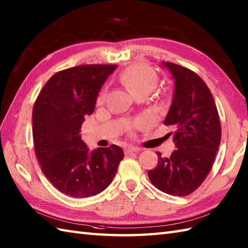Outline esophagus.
I'll return each instance as SVG.
<instances>
[{"label": "esophagus", "instance_id": "34e87169", "mask_svg": "<svg viewBox=\"0 0 248 248\" xmlns=\"http://www.w3.org/2000/svg\"><path fill=\"white\" fill-rule=\"evenodd\" d=\"M140 149L137 147H128V148H125V154H130L133 152H140Z\"/></svg>", "mask_w": 248, "mask_h": 248}]
</instances>
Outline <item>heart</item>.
I'll use <instances>...</instances> for the list:
<instances>
[{
    "label": "heart",
    "mask_w": 248,
    "mask_h": 248,
    "mask_svg": "<svg viewBox=\"0 0 248 248\" xmlns=\"http://www.w3.org/2000/svg\"><path fill=\"white\" fill-rule=\"evenodd\" d=\"M119 80L132 94L137 95L142 92H152L157 84V75L146 65L133 64L122 73ZM105 96L106 91L103 90L98 96V102L101 103L105 100Z\"/></svg>",
    "instance_id": "heart-1"
}]
</instances>
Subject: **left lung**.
Listing matches in <instances>:
<instances>
[{"label": "left lung", "instance_id": "8db88e82", "mask_svg": "<svg viewBox=\"0 0 248 248\" xmlns=\"http://www.w3.org/2000/svg\"><path fill=\"white\" fill-rule=\"evenodd\" d=\"M162 64L174 79L173 99L164 124L173 128L176 149L170 157L157 152L158 163L148 176L160 191L185 197L202 185L212 168L221 141V124L204 80L175 63Z\"/></svg>", "mask_w": 248, "mask_h": 248}]
</instances>
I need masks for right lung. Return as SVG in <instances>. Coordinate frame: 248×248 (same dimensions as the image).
<instances>
[{"mask_svg": "<svg viewBox=\"0 0 248 248\" xmlns=\"http://www.w3.org/2000/svg\"><path fill=\"white\" fill-rule=\"evenodd\" d=\"M116 67L88 64L60 71L34 102L32 137L41 170L55 188L72 198L103 191L124 158L116 145L90 152L79 134L84 117L95 110L101 86Z\"/></svg>", "mask_w": 248, "mask_h": 248, "instance_id": "obj_1", "label": "right lung"}]
</instances>
